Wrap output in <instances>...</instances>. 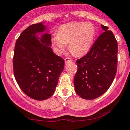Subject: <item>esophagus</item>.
<instances>
[{"mask_svg":"<svg viewBox=\"0 0 130 130\" xmlns=\"http://www.w3.org/2000/svg\"><path fill=\"white\" fill-rule=\"evenodd\" d=\"M64 61L66 63H68V62H71L72 61V59L70 58H68V57H66L64 58Z\"/></svg>","mask_w":130,"mask_h":130,"instance_id":"obj_1","label":"esophagus"}]
</instances>
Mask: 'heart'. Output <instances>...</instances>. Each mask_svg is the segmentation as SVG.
<instances>
[{
    "label": "heart",
    "instance_id": "heart-1",
    "mask_svg": "<svg viewBox=\"0 0 130 130\" xmlns=\"http://www.w3.org/2000/svg\"><path fill=\"white\" fill-rule=\"evenodd\" d=\"M95 34V27L91 23L73 22L61 26L52 42L59 53L64 51L69 42V51L76 56H82L89 51Z\"/></svg>",
    "mask_w": 130,
    "mask_h": 130
}]
</instances>
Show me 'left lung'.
<instances>
[{
	"label": "left lung",
	"mask_w": 130,
	"mask_h": 130,
	"mask_svg": "<svg viewBox=\"0 0 130 130\" xmlns=\"http://www.w3.org/2000/svg\"><path fill=\"white\" fill-rule=\"evenodd\" d=\"M103 30L89 52L77 59V72L74 77L75 92L80 97L92 100L103 95L113 82L117 72V40L108 27Z\"/></svg>",
	"instance_id": "1"
}]
</instances>
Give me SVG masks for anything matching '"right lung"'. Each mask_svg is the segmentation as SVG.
I'll return each instance as SVG.
<instances>
[{"label": "right lung", "instance_id": "right-lung-1", "mask_svg": "<svg viewBox=\"0 0 130 130\" xmlns=\"http://www.w3.org/2000/svg\"><path fill=\"white\" fill-rule=\"evenodd\" d=\"M46 30L43 23L33 24L17 39L13 56V71L19 85L27 95L44 100L53 95L64 68V59L53 52L51 35L38 33Z\"/></svg>", "mask_w": 130, "mask_h": 130}]
</instances>
